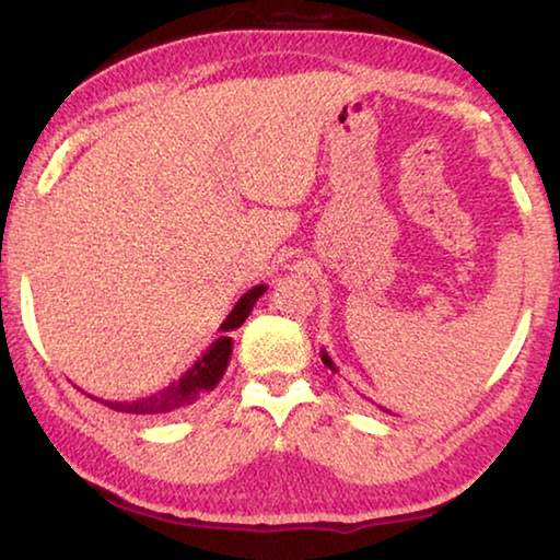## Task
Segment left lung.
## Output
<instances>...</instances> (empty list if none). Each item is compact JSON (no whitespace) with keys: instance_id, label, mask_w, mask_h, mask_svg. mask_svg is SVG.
Returning a JSON list of instances; mask_svg holds the SVG:
<instances>
[{"instance_id":"8db88e82","label":"left lung","mask_w":560,"mask_h":560,"mask_svg":"<svg viewBox=\"0 0 560 560\" xmlns=\"http://www.w3.org/2000/svg\"><path fill=\"white\" fill-rule=\"evenodd\" d=\"M320 360H324V363L330 368V371H334V373H338V368L334 365V360H330V355L326 353V350H320ZM387 412V410H385Z\"/></svg>"}]
</instances>
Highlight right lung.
<instances>
[{
  "label": "right lung",
  "instance_id": "add662e5",
  "mask_svg": "<svg viewBox=\"0 0 560 560\" xmlns=\"http://www.w3.org/2000/svg\"><path fill=\"white\" fill-rule=\"evenodd\" d=\"M264 291H267V287L259 283V287L249 289L240 301H236V306L230 311V316H226L224 324L220 326L222 336L205 350L202 358L195 360V365L189 368V371L179 377L177 383H170L167 387H163V390L145 395V397H138V400H130V402L128 400L126 402L98 400V397H93V400L103 402L116 412H130V415H167V412H177V410H183V407H189L192 402H197L205 393L214 390L217 383L222 381L226 365H230L232 338L226 336V330L240 328L244 320L249 318L254 303L259 301Z\"/></svg>",
  "mask_w": 560,
  "mask_h": 560
}]
</instances>
